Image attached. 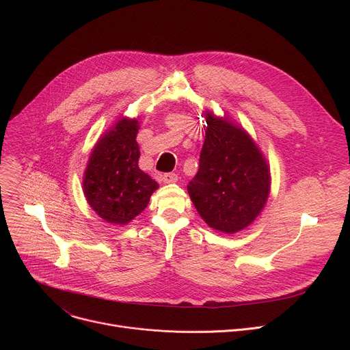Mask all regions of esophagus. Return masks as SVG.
I'll return each mask as SVG.
<instances>
[{"label": "esophagus", "mask_w": 350, "mask_h": 350, "mask_svg": "<svg viewBox=\"0 0 350 350\" xmlns=\"http://www.w3.org/2000/svg\"><path fill=\"white\" fill-rule=\"evenodd\" d=\"M177 178H178V177H177V174H174V173H166V174L162 176V180H163V183H166V184L176 183Z\"/></svg>", "instance_id": "1"}]
</instances>
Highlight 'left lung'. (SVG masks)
<instances>
[{"instance_id": "left-lung-1", "label": "left lung", "mask_w": 350, "mask_h": 350, "mask_svg": "<svg viewBox=\"0 0 350 350\" xmlns=\"http://www.w3.org/2000/svg\"><path fill=\"white\" fill-rule=\"evenodd\" d=\"M206 135L196 176L188 183L191 201L206 224L234 234L251 224L270 192V169L242 127L206 112Z\"/></svg>"}]
</instances>
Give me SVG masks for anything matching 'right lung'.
<instances>
[{
  "mask_svg": "<svg viewBox=\"0 0 350 350\" xmlns=\"http://www.w3.org/2000/svg\"><path fill=\"white\" fill-rule=\"evenodd\" d=\"M138 129L137 119H119L95 144L84 172L83 189L88 205L112 224L131 221L159 187L138 167Z\"/></svg>",
  "mask_w": 350,
  "mask_h": 350,
  "instance_id": "obj_1",
  "label": "right lung"
}]
</instances>
